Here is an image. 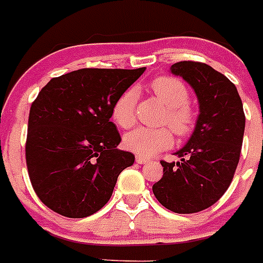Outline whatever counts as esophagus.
Here are the masks:
<instances>
[{
	"label": "esophagus",
	"mask_w": 263,
	"mask_h": 263,
	"mask_svg": "<svg viewBox=\"0 0 263 263\" xmlns=\"http://www.w3.org/2000/svg\"><path fill=\"white\" fill-rule=\"evenodd\" d=\"M136 162L138 164H147V163H150V159H147V158H145V157H141V155H137Z\"/></svg>",
	"instance_id": "1"
}]
</instances>
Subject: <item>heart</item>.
I'll return each instance as SVG.
<instances>
[{
  "mask_svg": "<svg viewBox=\"0 0 263 263\" xmlns=\"http://www.w3.org/2000/svg\"><path fill=\"white\" fill-rule=\"evenodd\" d=\"M150 87L155 96L167 106L163 124L168 125L176 136H188L194 130L196 117L194 109L188 104L190 90L184 83L173 76H159L153 80ZM137 96L136 88H129L120 95L111 108V117L122 129L133 126L136 122ZM173 142V134L167 127L150 129L141 126L124 137L125 147L141 157H153L171 147Z\"/></svg>",
  "mask_w": 263,
  "mask_h": 263,
  "instance_id": "heart-1",
  "label": "heart"
}]
</instances>
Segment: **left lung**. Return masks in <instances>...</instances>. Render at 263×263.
<instances>
[{
	"label": "left lung",
	"mask_w": 263,
	"mask_h": 263,
	"mask_svg": "<svg viewBox=\"0 0 263 263\" xmlns=\"http://www.w3.org/2000/svg\"><path fill=\"white\" fill-rule=\"evenodd\" d=\"M171 72L194 88L199 117L185 146L175 153L180 162H164L163 176L153 185L162 205L175 213L210 208L231 185L240 160L245 113L236 85L208 64L179 62Z\"/></svg>",
	"instance_id": "obj_1"
}]
</instances>
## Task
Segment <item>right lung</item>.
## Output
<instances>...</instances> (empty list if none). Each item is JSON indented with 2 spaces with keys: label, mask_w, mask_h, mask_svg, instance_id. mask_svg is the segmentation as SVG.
<instances>
[{
  "label": "right lung",
  "mask_w": 263,
  "mask_h": 263,
  "mask_svg": "<svg viewBox=\"0 0 263 263\" xmlns=\"http://www.w3.org/2000/svg\"><path fill=\"white\" fill-rule=\"evenodd\" d=\"M145 69L72 71L51 79L34 100L27 171L35 194L53 212L71 218L96 213L110 199L118 175L134 163L132 153L117 148L111 108Z\"/></svg>",
  "instance_id": "add662e5"
}]
</instances>
